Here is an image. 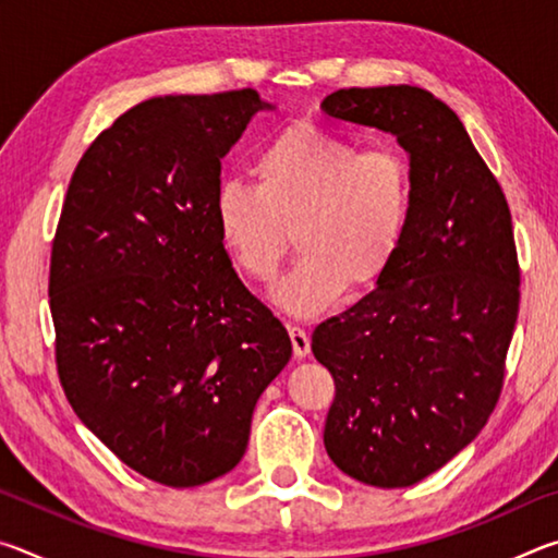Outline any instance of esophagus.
<instances>
[{
    "label": "esophagus",
    "instance_id": "esophagus-1",
    "mask_svg": "<svg viewBox=\"0 0 558 558\" xmlns=\"http://www.w3.org/2000/svg\"><path fill=\"white\" fill-rule=\"evenodd\" d=\"M288 332H290V342H292V352H295L298 359L307 356L310 354V337L302 327L298 325H288Z\"/></svg>",
    "mask_w": 558,
    "mask_h": 558
}]
</instances>
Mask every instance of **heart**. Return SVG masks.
Masks as SVG:
<instances>
[{"label": "heart", "instance_id": "heart-1", "mask_svg": "<svg viewBox=\"0 0 558 558\" xmlns=\"http://www.w3.org/2000/svg\"><path fill=\"white\" fill-rule=\"evenodd\" d=\"M253 184L229 179L214 194V226L233 268L253 282L278 276L290 248L300 258L272 288L282 310L310 317L344 288L381 278L409 229L411 165L399 149H356L352 140L292 122L251 165Z\"/></svg>", "mask_w": 558, "mask_h": 558}]
</instances>
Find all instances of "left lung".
Returning a JSON list of instances; mask_svg holds the SVG:
<instances>
[{"label": "left lung", "instance_id": "left-lung-1", "mask_svg": "<svg viewBox=\"0 0 558 558\" xmlns=\"http://www.w3.org/2000/svg\"><path fill=\"white\" fill-rule=\"evenodd\" d=\"M325 116L409 153L413 209L376 288L325 319L313 354L335 379L325 448L364 485L411 487L470 446L495 411L519 313L502 186L446 102L415 86L342 88Z\"/></svg>", "mask_w": 558, "mask_h": 558}]
</instances>
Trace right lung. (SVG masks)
Instances as JSON below:
<instances>
[{
  "label": "right lung",
  "instance_id": "add662e5",
  "mask_svg": "<svg viewBox=\"0 0 558 558\" xmlns=\"http://www.w3.org/2000/svg\"><path fill=\"white\" fill-rule=\"evenodd\" d=\"M253 88L149 98L93 140L51 248L56 366L73 411L140 475L196 487L239 465L288 329L214 226L221 159Z\"/></svg>",
  "mask_w": 558,
  "mask_h": 558
}]
</instances>
